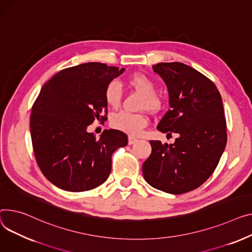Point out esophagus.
Instances as JSON below:
<instances>
[{"instance_id":"1","label":"esophagus","mask_w":252,"mask_h":252,"mask_svg":"<svg viewBox=\"0 0 252 252\" xmlns=\"http://www.w3.org/2000/svg\"><path fill=\"white\" fill-rule=\"evenodd\" d=\"M137 142H138L137 138L132 137V136H128V145H132V144H135Z\"/></svg>"}]
</instances>
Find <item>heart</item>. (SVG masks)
I'll return each mask as SVG.
<instances>
[{
	"instance_id": "heart-1",
	"label": "heart",
	"mask_w": 252,
	"mask_h": 252,
	"mask_svg": "<svg viewBox=\"0 0 252 252\" xmlns=\"http://www.w3.org/2000/svg\"><path fill=\"white\" fill-rule=\"evenodd\" d=\"M127 84L141 95V108L151 112L159 111L163 107V100L156 94L157 87L155 82L142 73H136L127 79ZM104 101L111 108H117L122 99L121 84L117 81L109 82L104 89ZM110 125L113 128L129 135H137L147 125V117L141 113H131L120 111L114 113L110 119Z\"/></svg>"
}]
</instances>
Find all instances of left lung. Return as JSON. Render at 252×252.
<instances>
[{
    "instance_id": "1",
    "label": "left lung",
    "mask_w": 252,
    "mask_h": 252,
    "mask_svg": "<svg viewBox=\"0 0 252 252\" xmlns=\"http://www.w3.org/2000/svg\"><path fill=\"white\" fill-rule=\"evenodd\" d=\"M153 71L165 82L170 105L157 129L179 137L170 145L150 141L152 153L143 164V175L157 189L186 193L213 174L225 150L222 97L209 78L188 64L159 63Z\"/></svg>"
}]
</instances>
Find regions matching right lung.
<instances>
[{
	"label": "right lung",
	"instance_id": "obj_1",
	"mask_svg": "<svg viewBox=\"0 0 252 252\" xmlns=\"http://www.w3.org/2000/svg\"><path fill=\"white\" fill-rule=\"evenodd\" d=\"M124 72L86 63L60 71L41 88L30 115L31 140L41 172L56 187L85 191L108 178L112 153L127 145V137L105 129L97 139L87 127L107 120L104 89Z\"/></svg>",
	"mask_w": 252,
	"mask_h": 252
}]
</instances>
